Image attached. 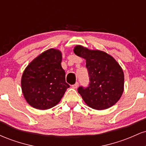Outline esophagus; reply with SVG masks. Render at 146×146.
I'll return each instance as SVG.
<instances>
[{
	"mask_svg": "<svg viewBox=\"0 0 146 146\" xmlns=\"http://www.w3.org/2000/svg\"><path fill=\"white\" fill-rule=\"evenodd\" d=\"M78 85H79V83L78 82H76L75 84H74L72 85V88H77L78 87Z\"/></svg>",
	"mask_w": 146,
	"mask_h": 146,
	"instance_id": "obj_1",
	"label": "esophagus"
}]
</instances>
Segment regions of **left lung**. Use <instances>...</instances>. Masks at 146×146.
<instances>
[{
	"instance_id": "8db88e82",
	"label": "left lung",
	"mask_w": 146,
	"mask_h": 146,
	"mask_svg": "<svg viewBox=\"0 0 146 146\" xmlns=\"http://www.w3.org/2000/svg\"><path fill=\"white\" fill-rule=\"evenodd\" d=\"M73 51L86 59L89 84L78 88L85 103L95 110L107 109L116 104L124 84L123 70L116 60L105 52L91 51L79 45Z\"/></svg>"
}]
</instances>
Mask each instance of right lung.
Here are the masks:
<instances>
[{
  "label": "right lung",
  "instance_id": "obj_1",
  "mask_svg": "<svg viewBox=\"0 0 146 146\" xmlns=\"http://www.w3.org/2000/svg\"><path fill=\"white\" fill-rule=\"evenodd\" d=\"M62 53L50 48L37 57L25 68L21 86L25 100L33 108L46 110L60 101L69 84L61 66Z\"/></svg>",
  "mask_w": 146,
  "mask_h": 146
}]
</instances>
